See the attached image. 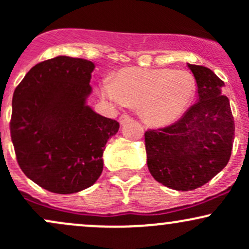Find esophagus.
Returning <instances> with one entry per match:
<instances>
[{
    "label": "esophagus",
    "instance_id": "obj_1",
    "mask_svg": "<svg viewBox=\"0 0 249 249\" xmlns=\"http://www.w3.org/2000/svg\"><path fill=\"white\" fill-rule=\"evenodd\" d=\"M130 121H131V117L127 116V115H122L121 117H119V124H121V125H124L125 123H127Z\"/></svg>",
    "mask_w": 249,
    "mask_h": 249
}]
</instances>
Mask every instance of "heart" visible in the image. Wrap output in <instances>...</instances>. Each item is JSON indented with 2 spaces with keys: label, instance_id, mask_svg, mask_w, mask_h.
<instances>
[{
  "label": "heart",
  "instance_id": "b5f03b06",
  "mask_svg": "<svg viewBox=\"0 0 249 249\" xmlns=\"http://www.w3.org/2000/svg\"><path fill=\"white\" fill-rule=\"evenodd\" d=\"M196 81L188 71L124 68L112 82L104 81L99 95L115 107H139V115L151 126H168L186 113L196 96Z\"/></svg>",
  "mask_w": 249,
  "mask_h": 249
}]
</instances>
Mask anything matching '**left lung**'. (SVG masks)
Wrapping results in <instances>:
<instances>
[{"label": "left lung", "mask_w": 249, "mask_h": 249, "mask_svg": "<svg viewBox=\"0 0 249 249\" xmlns=\"http://www.w3.org/2000/svg\"><path fill=\"white\" fill-rule=\"evenodd\" d=\"M198 88V102L171 126L145 132L147 167L158 182L177 191L196 190L227 165L234 119L225 83L212 70L187 64Z\"/></svg>", "instance_id": "obj_1"}]
</instances>
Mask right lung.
<instances>
[{
    "instance_id": "add662e5",
    "label": "right lung",
    "mask_w": 249,
    "mask_h": 249,
    "mask_svg": "<svg viewBox=\"0 0 249 249\" xmlns=\"http://www.w3.org/2000/svg\"><path fill=\"white\" fill-rule=\"evenodd\" d=\"M93 69L88 59L57 56L31 68L14 91L10 134L17 162L50 192L92 186L102 174L105 145L118 132V122L87 104Z\"/></svg>"
}]
</instances>
